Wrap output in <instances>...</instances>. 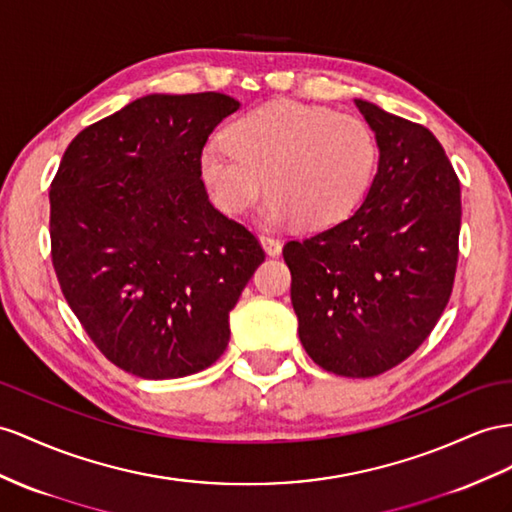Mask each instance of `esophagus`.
<instances>
[{
    "mask_svg": "<svg viewBox=\"0 0 512 512\" xmlns=\"http://www.w3.org/2000/svg\"><path fill=\"white\" fill-rule=\"evenodd\" d=\"M259 242H261V246H264V251H266L270 257H279V255H281V248H283V246H281L279 240L270 238V235H261Z\"/></svg>",
    "mask_w": 512,
    "mask_h": 512,
    "instance_id": "1",
    "label": "esophagus"
}]
</instances>
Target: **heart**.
<instances>
[{
  "label": "heart",
  "mask_w": 512,
  "mask_h": 512,
  "mask_svg": "<svg viewBox=\"0 0 512 512\" xmlns=\"http://www.w3.org/2000/svg\"><path fill=\"white\" fill-rule=\"evenodd\" d=\"M225 136L201 149L205 186L229 216L244 214L266 186L270 196L259 212L266 225H335L368 194L378 164L368 123L298 101L251 110Z\"/></svg>",
  "instance_id": "heart-1"
}]
</instances>
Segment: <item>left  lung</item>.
<instances>
[{
	"instance_id": "obj_1",
	"label": "left lung",
	"mask_w": 512,
	"mask_h": 512,
	"mask_svg": "<svg viewBox=\"0 0 512 512\" xmlns=\"http://www.w3.org/2000/svg\"><path fill=\"white\" fill-rule=\"evenodd\" d=\"M378 142V170L346 220L287 242L292 305L307 355L370 378L422 346L448 305L458 261L461 183L422 125L355 99Z\"/></svg>"
}]
</instances>
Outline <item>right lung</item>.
<instances>
[{"instance_id": "add662e5", "label": "right lung", "mask_w": 512, "mask_h": 512, "mask_svg": "<svg viewBox=\"0 0 512 512\" xmlns=\"http://www.w3.org/2000/svg\"><path fill=\"white\" fill-rule=\"evenodd\" d=\"M240 110L220 93L147 95L86 127L49 190L51 259L95 346L149 378L209 368L229 311L266 259L255 235L209 203L199 155Z\"/></svg>"}]
</instances>
